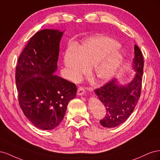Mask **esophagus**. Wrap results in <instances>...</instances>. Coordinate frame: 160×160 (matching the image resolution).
<instances>
[{"label":"esophagus","instance_id":"1","mask_svg":"<svg viewBox=\"0 0 160 160\" xmlns=\"http://www.w3.org/2000/svg\"><path fill=\"white\" fill-rule=\"evenodd\" d=\"M85 89L83 88V87L81 86L78 88V90H77V95H82L85 93Z\"/></svg>","mask_w":160,"mask_h":160}]
</instances>
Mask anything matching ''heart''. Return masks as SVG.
I'll return each mask as SVG.
<instances>
[{"label": "heart", "mask_w": 160, "mask_h": 160, "mask_svg": "<svg viewBox=\"0 0 160 160\" xmlns=\"http://www.w3.org/2000/svg\"><path fill=\"white\" fill-rule=\"evenodd\" d=\"M119 44L108 37L91 38L77 47H69L64 55V64L70 78L77 81L90 69V75L98 81L110 79L122 64L123 57Z\"/></svg>", "instance_id": "heart-1"}]
</instances>
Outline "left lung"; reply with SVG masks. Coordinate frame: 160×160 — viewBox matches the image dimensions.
Wrapping results in <instances>:
<instances>
[{
  "label": "left lung",
  "instance_id": "obj_1",
  "mask_svg": "<svg viewBox=\"0 0 160 160\" xmlns=\"http://www.w3.org/2000/svg\"><path fill=\"white\" fill-rule=\"evenodd\" d=\"M135 57L133 69L137 72L132 81L127 85H119L116 79L109 81L94 90L105 106L106 113L100 120L105 128H115L123 123L132 113L141 95L143 72V57L139 47L134 45Z\"/></svg>",
  "mask_w": 160,
  "mask_h": 160
}]
</instances>
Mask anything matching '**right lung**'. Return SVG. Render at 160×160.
Instances as JSON below:
<instances>
[{
    "label": "right lung",
    "instance_id": "obj_1",
    "mask_svg": "<svg viewBox=\"0 0 160 160\" xmlns=\"http://www.w3.org/2000/svg\"><path fill=\"white\" fill-rule=\"evenodd\" d=\"M62 34L52 29L35 33L19 56L16 68L19 105L28 120L43 130L60 123L69 101L76 97L75 83L53 75Z\"/></svg>",
    "mask_w": 160,
    "mask_h": 160
}]
</instances>
